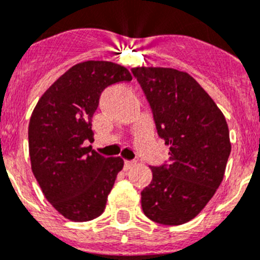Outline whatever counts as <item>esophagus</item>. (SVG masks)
Returning a JSON list of instances; mask_svg holds the SVG:
<instances>
[{
  "label": "esophagus",
  "instance_id": "esophagus-1",
  "mask_svg": "<svg viewBox=\"0 0 260 260\" xmlns=\"http://www.w3.org/2000/svg\"><path fill=\"white\" fill-rule=\"evenodd\" d=\"M135 165H137V162H135V160H125V169L126 170L133 169Z\"/></svg>",
  "mask_w": 260,
  "mask_h": 260
}]
</instances>
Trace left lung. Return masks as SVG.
I'll return each mask as SVG.
<instances>
[{
  "label": "left lung",
  "mask_w": 260,
  "mask_h": 260,
  "mask_svg": "<svg viewBox=\"0 0 260 260\" xmlns=\"http://www.w3.org/2000/svg\"><path fill=\"white\" fill-rule=\"evenodd\" d=\"M153 111L158 135L170 145V165L152 166L153 179L142 191V208L167 226L189 222L212 199L231 152L222 111L200 84L171 68H134Z\"/></svg>",
  "instance_id": "obj_1"
}]
</instances>
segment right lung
Here are the masks:
<instances>
[{
    "instance_id": "1",
    "label": "right lung",
    "mask_w": 260,
    "mask_h": 260,
    "mask_svg": "<svg viewBox=\"0 0 260 260\" xmlns=\"http://www.w3.org/2000/svg\"><path fill=\"white\" fill-rule=\"evenodd\" d=\"M132 79L118 63L84 61L54 81L33 110L28 128L31 171L46 199L70 221H90L105 211L123 159L103 157L84 143L93 140L91 117L102 91Z\"/></svg>"
}]
</instances>
